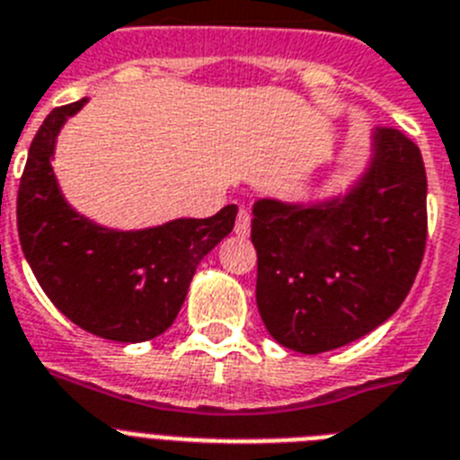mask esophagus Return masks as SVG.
Here are the masks:
<instances>
[{
    "mask_svg": "<svg viewBox=\"0 0 460 460\" xmlns=\"http://www.w3.org/2000/svg\"><path fill=\"white\" fill-rule=\"evenodd\" d=\"M234 231L241 235V238H245V235L250 234V213H247L245 208H241V210H238V215H235Z\"/></svg>",
    "mask_w": 460,
    "mask_h": 460,
    "instance_id": "1",
    "label": "esophagus"
}]
</instances>
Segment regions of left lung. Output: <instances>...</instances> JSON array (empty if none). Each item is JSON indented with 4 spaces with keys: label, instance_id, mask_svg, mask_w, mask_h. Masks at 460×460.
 Instances as JSON below:
<instances>
[{
    "label": "left lung",
    "instance_id": "left-lung-1",
    "mask_svg": "<svg viewBox=\"0 0 460 460\" xmlns=\"http://www.w3.org/2000/svg\"><path fill=\"white\" fill-rule=\"evenodd\" d=\"M429 234L417 143L377 127L368 178L345 201L296 208L257 201V305L279 345L303 354L342 347L396 313Z\"/></svg>",
    "mask_w": 460,
    "mask_h": 460
}]
</instances>
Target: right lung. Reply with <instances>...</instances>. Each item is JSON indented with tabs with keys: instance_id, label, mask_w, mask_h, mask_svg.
Returning a JSON list of instances; mask_svg holds the SVG:
<instances>
[{
	"instance_id": "add662e5",
	"label": "right lung",
	"mask_w": 460,
	"mask_h": 460,
	"mask_svg": "<svg viewBox=\"0 0 460 460\" xmlns=\"http://www.w3.org/2000/svg\"><path fill=\"white\" fill-rule=\"evenodd\" d=\"M85 99L50 111L30 146L18 187V235L31 273L64 317L99 338L143 342L173 324L197 266L235 222V206L157 229H102L74 213L50 155L64 119Z\"/></svg>"
}]
</instances>
